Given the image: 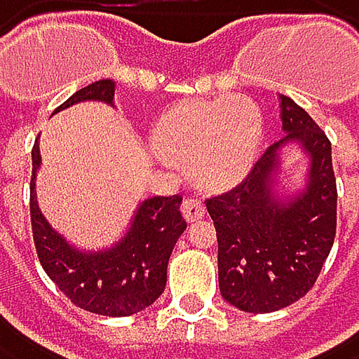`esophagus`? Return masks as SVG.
I'll use <instances>...</instances> for the list:
<instances>
[{"label": "esophagus", "mask_w": 359, "mask_h": 359, "mask_svg": "<svg viewBox=\"0 0 359 359\" xmlns=\"http://www.w3.org/2000/svg\"><path fill=\"white\" fill-rule=\"evenodd\" d=\"M182 214L186 218V222H194V220H201L205 216V205L201 201H194V199H186L182 203Z\"/></svg>", "instance_id": "34e87169"}]
</instances>
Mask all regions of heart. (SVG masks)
I'll return each instance as SVG.
<instances>
[{
    "label": "heart",
    "instance_id": "heart-1",
    "mask_svg": "<svg viewBox=\"0 0 359 359\" xmlns=\"http://www.w3.org/2000/svg\"><path fill=\"white\" fill-rule=\"evenodd\" d=\"M151 143L163 156L190 163L199 188L224 192L250 173L263 143V115L246 96L184 100L156 119Z\"/></svg>",
    "mask_w": 359,
    "mask_h": 359
}]
</instances>
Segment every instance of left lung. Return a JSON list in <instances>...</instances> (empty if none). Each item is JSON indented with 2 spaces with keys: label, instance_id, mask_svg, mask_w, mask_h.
Here are the masks:
<instances>
[{
  "label": "left lung",
  "instance_id": "8db88e82",
  "mask_svg": "<svg viewBox=\"0 0 359 359\" xmlns=\"http://www.w3.org/2000/svg\"><path fill=\"white\" fill-rule=\"evenodd\" d=\"M285 137L267 149L250 175L208 201L218 238L222 297L244 313L291 306L315 285L336 236V180L332 145L313 117L278 96ZM297 144L309 167L304 184L285 191L282 154Z\"/></svg>",
  "mask_w": 359,
  "mask_h": 359
}]
</instances>
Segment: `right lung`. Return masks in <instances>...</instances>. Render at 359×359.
<instances>
[{"label":"right lung","instance_id":"1","mask_svg":"<svg viewBox=\"0 0 359 359\" xmlns=\"http://www.w3.org/2000/svg\"><path fill=\"white\" fill-rule=\"evenodd\" d=\"M81 102L115 107V81L102 79L79 89L55 113ZM32 231L38 259L48 278L79 309L104 317H130L160 297L167 285L169 257L186 231L182 196H151L139 203L126 233L109 248L85 250L70 244L44 218L36 196L42 165L38 139L32 149Z\"/></svg>","mask_w":359,"mask_h":359}]
</instances>
